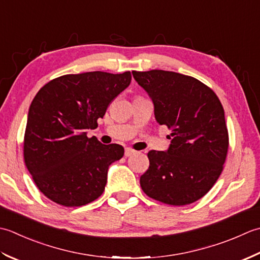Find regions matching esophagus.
I'll return each mask as SVG.
<instances>
[{
    "mask_svg": "<svg viewBox=\"0 0 260 260\" xmlns=\"http://www.w3.org/2000/svg\"><path fill=\"white\" fill-rule=\"evenodd\" d=\"M134 153H136V151L134 149H131V148H125L124 149V156L125 157H130L134 155Z\"/></svg>",
    "mask_w": 260,
    "mask_h": 260,
    "instance_id": "34e87169",
    "label": "esophagus"
}]
</instances>
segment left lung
I'll return each instance as SVG.
<instances>
[{"label": "left lung", "mask_w": 260, "mask_h": 260, "mask_svg": "<svg viewBox=\"0 0 260 260\" xmlns=\"http://www.w3.org/2000/svg\"><path fill=\"white\" fill-rule=\"evenodd\" d=\"M153 103L158 124L172 130L166 151L148 152L149 168L140 186L148 197L169 205L203 198L218 181L229 136L215 93L197 78L175 72H132Z\"/></svg>", "instance_id": "1"}]
</instances>
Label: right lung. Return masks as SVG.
<instances>
[{
    "instance_id": "right-lung-1",
    "label": "right lung",
    "mask_w": 260,
    "mask_h": 260,
    "mask_svg": "<svg viewBox=\"0 0 260 260\" xmlns=\"http://www.w3.org/2000/svg\"><path fill=\"white\" fill-rule=\"evenodd\" d=\"M131 83V73L88 72L52 79L31 102L24 135V162L37 187L52 202L81 206L103 193L120 145L87 138L111 101Z\"/></svg>"
}]
</instances>
